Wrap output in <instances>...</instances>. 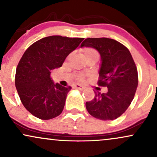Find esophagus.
<instances>
[{"mask_svg":"<svg viewBox=\"0 0 157 157\" xmlns=\"http://www.w3.org/2000/svg\"><path fill=\"white\" fill-rule=\"evenodd\" d=\"M75 88H77V89L79 90H84L85 89V87L83 86H81V85H79V84H75V86H74Z\"/></svg>","mask_w":157,"mask_h":157,"instance_id":"esophagus-1","label":"esophagus"}]
</instances>
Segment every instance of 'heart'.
<instances>
[{"label":"heart","mask_w":157,"mask_h":157,"mask_svg":"<svg viewBox=\"0 0 157 157\" xmlns=\"http://www.w3.org/2000/svg\"><path fill=\"white\" fill-rule=\"evenodd\" d=\"M95 55H99L98 53L97 50H96L94 48H87L84 50V56H85V58H88V57H90V56H95ZM85 75H82V74H81V75H78V80H83L85 79Z\"/></svg>","instance_id":"obj_1"}]
</instances>
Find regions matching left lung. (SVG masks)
Here are the masks:
<instances>
[{"label": "left lung", "instance_id": "obj_1", "mask_svg": "<svg viewBox=\"0 0 157 157\" xmlns=\"http://www.w3.org/2000/svg\"><path fill=\"white\" fill-rule=\"evenodd\" d=\"M90 47L101 56L98 86L107 87L106 94L95 91L94 99L87 101L90 115L103 121L116 119L127 109L138 86L135 63L126 47L108 38H88L82 47Z\"/></svg>", "mask_w": 157, "mask_h": 157}]
</instances>
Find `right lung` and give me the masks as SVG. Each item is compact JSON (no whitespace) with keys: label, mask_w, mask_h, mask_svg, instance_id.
<instances>
[{"label":"right lung","mask_w":157,"mask_h":157,"mask_svg":"<svg viewBox=\"0 0 157 157\" xmlns=\"http://www.w3.org/2000/svg\"><path fill=\"white\" fill-rule=\"evenodd\" d=\"M83 39L50 36L32 44L22 55L16 69L15 86L23 106L33 116L49 120L62 113L71 88L54 84L51 70L61 67Z\"/></svg>","instance_id":"obj_1"}]
</instances>
